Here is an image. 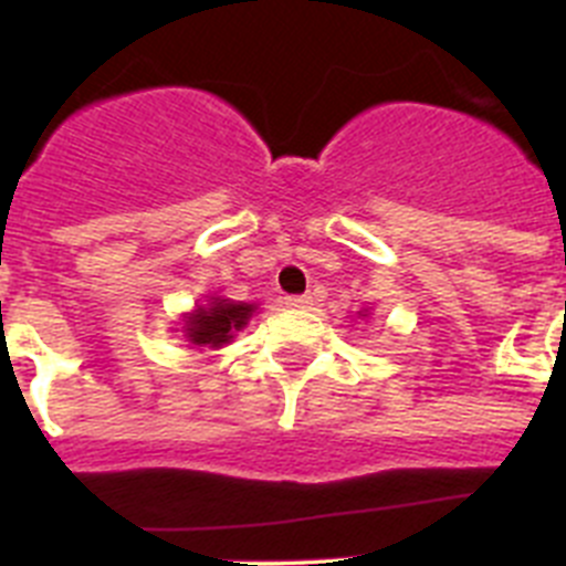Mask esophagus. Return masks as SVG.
Instances as JSON below:
<instances>
[{"label": "esophagus", "mask_w": 566, "mask_h": 566, "mask_svg": "<svg viewBox=\"0 0 566 566\" xmlns=\"http://www.w3.org/2000/svg\"><path fill=\"white\" fill-rule=\"evenodd\" d=\"M283 303H286V308H308L312 306V297L308 294H289Z\"/></svg>", "instance_id": "esophagus-1"}]
</instances>
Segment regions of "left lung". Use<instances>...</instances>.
<instances>
[{
  "label": "left lung",
  "instance_id": "1",
  "mask_svg": "<svg viewBox=\"0 0 566 566\" xmlns=\"http://www.w3.org/2000/svg\"><path fill=\"white\" fill-rule=\"evenodd\" d=\"M359 317H365V314H359Z\"/></svg>",
  "mask_w": 566,
  "mask_h": 566
}]
</instances>
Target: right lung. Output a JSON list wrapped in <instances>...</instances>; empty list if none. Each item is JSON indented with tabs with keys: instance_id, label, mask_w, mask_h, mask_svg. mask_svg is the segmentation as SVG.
I'll use <instances>...</instances> for the list:
<instances>
[{
	"instance_id": "obj_1",
	"label": "right lung",
	"mask_w": 566,
	"mask_h": 566,
	"mask_svg": "<svg viewBox=\"0 0 566 566\" xmlns=\"http://www.w3.org/2000/svg\"><path fill=\"white\" fill-rule=\"evenodd\" d=\"M254 303H240V300L209 297L207 306H198L184 319V337L192 345H207V348H221L232 343L234 332L247 326L254 312Z\"/></svg>"
}]
</instances>
